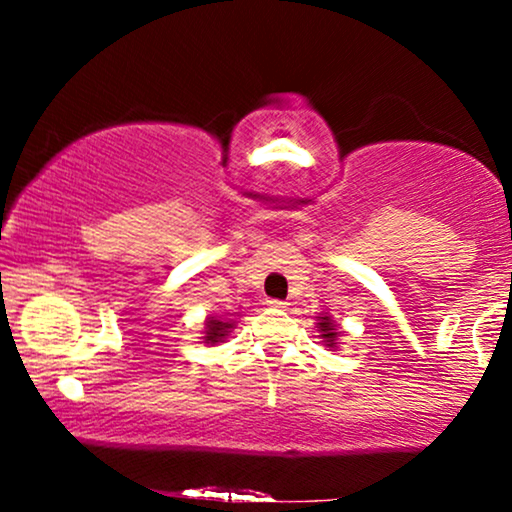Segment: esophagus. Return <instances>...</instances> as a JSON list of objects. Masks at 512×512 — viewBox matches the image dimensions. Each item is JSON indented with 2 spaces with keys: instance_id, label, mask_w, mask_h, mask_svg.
Returning <instances> with one entry per match:
<instances>
[{
  "instance_id": "obj_1",
  "label": "esophagus",
  "mask_w": 512,
  "mask_h": 512,
  "mask_svg": "<svg viewBox=\"0 0 512 512\" xmlns=\"http://www.w3.org/2000/svg\"><path fill=\"white\" fill-rule=\"evenodd\" d=\"M268 305L275 307V310H284V307H286L284 300H268Z\"/></svg>"
}]
</instances>
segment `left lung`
<instances>
[{"label":"left lung","mask_w":512,"mask_h":512,"mask_svg":"<svg viewBox=\"0 0 512 512\" xmlns=\"http://www.w3.org/2000/svg\"><path fill=\"white\" fill-rule=\"evenodd\" d=\"M319 321H321L319 328H321V333H324V338L328 340V347H335V338H338V333H335V328L331 326V319L321 317Z\"/></svg>","instance_id":"1"}]
</instances>
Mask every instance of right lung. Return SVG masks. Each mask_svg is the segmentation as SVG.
Listing matches in <instances>:
<instances>
[{"instance_id": "right-lung-1", "label": "right lung", "mask_w": 512, "mask_h": 512, "mask_svg": "<svg viewBox=\"0 0 512 512\" xmlns=\"http://www.w3.org/2000/svg\"><path fill=\"white\" fill-rule=\"evenodd\" d=\"M228 328H230V324H226V321L209 319V321H207L205 342H219V340H223V335H228Z\"/></svg>"}]
</instances>
